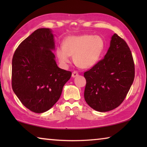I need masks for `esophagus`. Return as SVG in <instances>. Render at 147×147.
<instances>
[{
	"label": "esophagus",
	"mask_w": 147,
	"mask_h": 147,
	"mask_svg": "<svg viewBox=\"0 0 147 147\" xmlns=\"http://www.w3.org/2000/svg\"><path fill=\"white\" fill-rule=\"evenodd\" d=\"M77 76H78V73L77 71H74L73 72V73H72V77H73V78H75Z\"/></svg>",
	"instance_id": "34e87169"
}]
</instances>
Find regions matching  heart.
I'll return each mask as SVG.
<instances>
[{"label": "heart", "instance_id": "heart-1", "mask_svg": "<svg viewBox=\"0 0 147 147\" xmlns=\"http://www.w3.org/2000/svg\"><path fill=\"white\" fill-rule=\"evenodd\" d=\"M104 48V42L100 36L92 35L71 36L63 41L62 48L56 49V54L61 64L69 63V56H72L77 67L88 69L98 61Z\"/></svg>", "mask_w": 147, "mask_h": 147}]
</instances>
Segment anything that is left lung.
<instances>
[{"label":"left lung","mask_w":147,"mask_h":147,"mask_svg":"<svg viewBox=\"0 0 147 147\" xmlns=\"http://www.w3.org/2000/svg\"><path fill=\"white\" fill-rule=\"evenodd\" d=\"M84 98L94 110L106 112L124 101L135 77V65L126 41L114 34L103 59L84 74Z\"/></svg>","instance_id":"1"}]
</instances>
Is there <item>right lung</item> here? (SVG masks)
<instances>
[{
  "mask_svg": "<svg viewBox=\"0 0 147 147\" xmlns=\"http://www.w3.org/2000/svg\"><path fill=\"white\" fill-rule=\"evenodd\" d=\"M54 48L51 30L39 28L20 43L12 59V89L35 113L45 112L57 102L72 75L57 65Z\"/></svg>",
  "mask_w": 147,
  "mask_h": 147,
  "instance_id": "add662e5",
  "label": "right lung"
}]
</instances>
